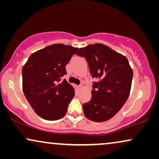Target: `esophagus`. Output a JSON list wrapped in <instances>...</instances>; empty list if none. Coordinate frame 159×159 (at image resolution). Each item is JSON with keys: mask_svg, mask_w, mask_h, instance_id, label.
I'll use <instances>...</instances> for the list:
<instances>
[{"mask_svg": "<svg viewBox=\"0 0 159 159\" xmlns=\"http://www.w3.org/2000/svg\"><path fill=\"white\" fill-rule=\"evenodd\" d=\"M82 87H83V86H82V84H80V85H79V86H78V88H79V89H80V88H82Z\"/></svg>", "mask_w": 159, "mask_h": 159, "instance_id": "obj_1", "label": "esophagus"}]
</instances>
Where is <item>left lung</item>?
I'll use <instances>...</instances> for the list:
<instances>
[{
    "mask_svg": "<svg viewBox=\"0 0 159 159\" xmlns=\"http://www.w3.org/2000/svg\"><path fill=\"white\" fill-rule=\"evenodd\" d=\"M76 54L86 58L92 77L99 80L93 84L90 101L82 105L84 116L96 122L111 119L131 90L133 71L127 58L101 43L80 48Z\"/></svg>",
    "mask_w": 159,
    "mask_h": 159,
    "instance_id": "obj_1",
    "label": "left lung"
}]
</instances>
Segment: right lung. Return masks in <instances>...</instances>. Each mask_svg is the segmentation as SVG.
I'll return each mask as SVG.
<instances>
[{
    "label": "right lung",
    "mask_w": 159,
    "mask_h": 159,
    "mask_svg": "<svg viewBox=\"0 0 159 159\" xmlns=\"http://www.w3.org/2000/svg\"><path fill=\"white\" fill-rule=\"evenodd\" d=\"M77 48L58 43L34 52L22 68V89L27 101L41 118L55 121L64 117L75 89L66 80V65Z\"/></svg>",
    "instance_id": "obj_1"
}]
</instances>
